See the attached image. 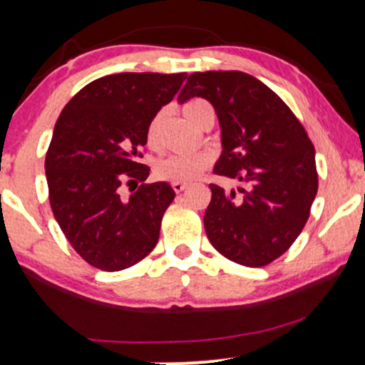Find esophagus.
Listing matches in <instances>:
<instances>
[{"label":"esophagus","instance_id":"1","mask_svg":"<svg viewBox=\"0 0 365 365\" xmlns=\"http://www.w3.org/2000/svg\"><path fill=\"white\" fill-rule=\"evenodd\" d=\"M171 187H173V190L177 192V194H180V192L185 190L187 183L185 182H173V183H171Z\"/></svg>","mask_w":365,"mask_h":365}]
</instances>
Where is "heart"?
Returning a JSON list of instances; mask_svg holds the SVG:
<instances>
[{"mask_svg":"<svg viewBox=\"0 0 365 365\" xmlns=\"http://www.w3.org/2000/svg\"><path fill=\"white\" fill-rule=\"evenodd\" d=\"M183 115L197 128L202 127L204 120L207 115H215L211 104L204 99H192L183 104ZM163 113H158L153 120L149 121L148 130H145V140L150 148H156L159 140V128H161ZM209 159L204 154H173V156L163 158L156 163L158 178L166 180V182H192L207 168Z\"/></svg>","mask_w":365,"mask_h":365,"instance_id":"b5f03b06","label":"heart"}]
</instances>
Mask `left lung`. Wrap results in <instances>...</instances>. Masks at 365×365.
<instances>
[{
  "mask_svg": "<svg viewBox=\"0 0 365 365\" xmlns=\"http://www.w3.org/2000/svg\"><path fill=\"white\" fill-rule=\"evenodd\" d=\"M215 106L223 153L215 173L245 188L211 183L204 228L212 247L249 267L273 262L304 230L317 194L316 150L290 108L266 83L244 72H195L178 96Z\"/></svg>",
  "mask_w": 365,
  "mask_h": 365,
  "instance_id": "1",
  "label": "left lung"
}]
</instances>
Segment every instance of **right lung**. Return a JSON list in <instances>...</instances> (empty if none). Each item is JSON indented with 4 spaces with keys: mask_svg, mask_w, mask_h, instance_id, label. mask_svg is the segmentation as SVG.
I'll list each match as a JSON object with an SVG mask.
<instances>
[{
    "mask_svg": "<svg viewBox=\"0 0 365 365\" xmlns=\"http://www.w3.org/2000/svg\"><path fill=\"white\" fill-rule=\"evenodd\" d=\"M187 73H115L96 78L66 103L46 153L53 215L91 266L121 271L158 244L175 199L166 182L142 183L121 199L123 183L145 182L139 163L149 121L175 98ZM137 187V183H135Z\"/></svg>",
    "mask_w": 365,
    "mask_h": 365,
    "instance_id": "right-lung-1",
    "label": "right lung"
}]
</instances>
